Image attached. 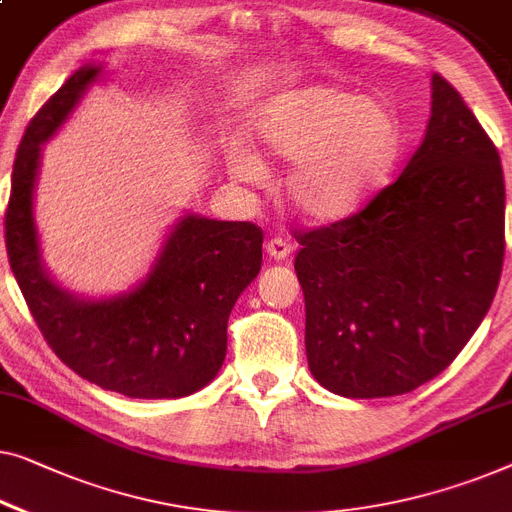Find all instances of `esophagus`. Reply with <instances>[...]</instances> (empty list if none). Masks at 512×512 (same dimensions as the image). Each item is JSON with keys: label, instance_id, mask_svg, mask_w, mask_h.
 <instances>
[{"label": "esophagus", "instance_id": "esophagus-1", "mask_svg": "<svg viewBox=\"0 0 512 512\" xmlns=\"http://www.w3.org/2000/svg\"><path fill=\"white\" fill-rule=\"evenodd\" d=\"M265 251H268V256L274 258V261H284V258H288V254L293 251V247L291 242L284 238H272L268 240V244H265Z\"/></svg>", "mask_w": 512, "mask_h": 512}]
</instances>
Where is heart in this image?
Wrapping results in <instances>:
<instances>
[{
  "mask_svg": "<svg viewBox=\"0 0 512 512\" xmlns=\"http://www.w3.org/2000/svg\"><path fill=\"white\" fill-rule=\"evenodd\" d=\"M258 154L293 161L281 189L288 205L314 221L342 219L381 187L402 150V124L388 101L337 85L272 96L251 117ZM233 175L263 182L254 154L235 152Z\"/></svg>",
  "mask_w": 512,
  "mask_h": 512,
  "instance_id": "obj_1",
  "label": "heart"
}]
</instances>
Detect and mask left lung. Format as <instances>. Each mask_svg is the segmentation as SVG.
Instances as JSON below:
<instances>
[{
	"label": "left lung",
	"mask_w": 512,
	"mask_h": 512,
	"mask_svg": "<svg viewBox=\"0 0 512 512\" xmlns=\"http://www.w3.org/2000/svg\"><path fill=\"white\" fill-rule=\"evenodd\" d=\"M314 379L351 399L439 376L490 309L506 251L499 152L432 76V117L402 175L362 210L295 233Z\"/></svg>",
	"instance_id": "1"
}]
</instances>
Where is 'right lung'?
Instances as JSON below:
<instances>
[{
	"instance_id": "1",
	"label": "right lung",
	"mask_w": 512,
	"mask_h": 512,
	"mask_svg": "<svg viewBox=\"0 0 512 512\" xmlns=\"http://www.w3.org/2000/svg\"><path fill=\"white\" fill-rule=\"evenodd\" d=\"M96 76V66H83L27 124L13 161L6 254L41 335L66 367L127 397H187L224 365L228 316L261 270L263 231L251 221L187 214L136 291L94 302L59 288L39 254L32 214L36 170L41 143Z\"/></svg>"
}]
</instances>
